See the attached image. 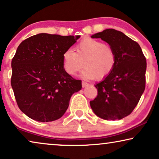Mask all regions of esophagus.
I'll return each instance as SVG.
<instances>
[{
    "label": "esophagus",
    "mask_w": 159,
    "mask_h": 159,
    "mask_svg": "<svg viewBox=\"0 0 159 159\" xmlns=\"http://www.w3.org/2000/svg\"><path fill=\"white\" fill-rule=\"evenodd\" d=\"M88 85H89V84L88 83V82H84V81L82 82V88H85V87L88 86Z\"/></svg>",
    "instance_id": "1"
}]
</instances>
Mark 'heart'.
I'll list each match as a JSON object with an SVG mask.
<instances>
[{
  "mask_svg": "<svg viewBox=\"0 0 159 159\" xmlns=\"http://www.w3.org/2000/svg\"><path fill=\"white\" fill-rule=\"evenodd\" d=\"M82 75L87 79L103 80L114 70L116 53L111 48L96 39L85 38L76 46V53L67 49L63 54V66L69 75H75L82 66Z\"/></svg>",
  "mask_w": 159,
  "mask_h": 159,
  "instance_id": "1",
  "label": "heart"
}]
</instances>
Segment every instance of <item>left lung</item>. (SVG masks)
Listing matches in <instances>:
<instances>
[{"label":"left lung","instance_id":"left-lung-1","mask_svg":"<svg viewBox=\"0 0 159 159\" xmlns=\"http://www.w3.org/2000/svg\"><path fill=\"white\" fill-rule=\"evenodd\" d=\"M91 38L108 43L116 56L112 72L95 85L98 95L90 101L91 108L106 120L121 119L131 114L144 92L146 58L138 43L120 31L107 29Z\"/></svg>","mask_w":159,"mask_h":159}]
</instances>
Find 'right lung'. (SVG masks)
Instances as JSON below:
<instances>
[{
  "instance_id": "add662e5",
  "label": "right lung",
  "mask_w": 159,
  "mask_h": 159,
  "mask_svg": "<svg viewBox=\"0 0 159 159\" xmlns=\"http://www.w3.org/2000/svg\"><path fill=\"white\" fill-rule=\"evenodd\" d=\"M80 35L40 33L22 41L12 58L11 84L19 108L34 120L48 122L66 112L82 81L64 71L63 54Z\"/></svg>"
}]
</instances>
